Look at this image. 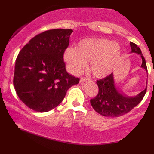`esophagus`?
Masks as SVG:
<instances>
[{"mask_svg": "<svg viewBox=\"0 0 154 154\" xmlns=\"http://www.w3.org/2000/svg\"><path fill=\"white\" fill-rule=\"evenodd\" d=\"M88 80V79H87V78H85V77H81V78H80V82H83L87 81Z\"/></svg>", "mask_w": 154, "mask_h": 154, "instance_id": "34e87169", "label": "esophagus"}]
</instances>
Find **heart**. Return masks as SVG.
Listing matches in <instances>:
<instances>
[{
	"instance_id": "obj_1",
	"label": "heart",
	"mask_w": 154,
	"mask_h": 154,
	"mask_svg": "<svg viewBox=\"0 0 154 154\" xmlns=\"http://www.w3.org/2000/svg\"><path fill=\"white\" fill-rule=\"evenodd\" d=\"M120 57V46L107 38L83 39L75 48H67L63 55L64 60L73 74L81 73L87 62L91 61V71L98 78L111 74Z\"/></svg>"
}]
</instances>
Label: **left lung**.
Segmentation results:
<instances>
[{
  "instance_id": "left-lung-1",
  "label": "left lung",
  "mask_w": 154,
  "mask_h": 154,
  "mask_svg": "<svg viewBox=\"0 0 154 154\" xmlns=\"http://www.w3.org/2000/svg\"><path fill=\"white\" fill-rule=\"evenodd\" d=\"M132 53H137L142 58L141 67L147 72L146 61L141 51L134 42H130ZM99 87L97 95L91 99V104L93 109L101 116L109 118H116L126 114L136 107L143 99L146 93L147 87L138 95L127 97L118 92L116 88L113 74L103 79L97 80Z\"/></svg>"
}]
</instances>
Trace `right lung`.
<instances>
[{
	"mask_svg": "<svg viewBox=\"0 0 154 154\" xmlns=\"http://www.w3.org/2000/svg\"><path fill=\"white\" fill-rule=\"evenodd\" d=\"M72 29H54L34 36L16 59L13 85L29 108L47 112L58 106L80 79L66 69L63 55Z\"/></svg>",
	"mask_w": 154,
	"mask_h": 154,
	"instance_id": "obj_1",
	"label": "right lung"
}]
</instances>
